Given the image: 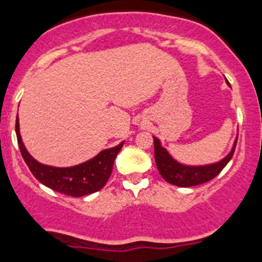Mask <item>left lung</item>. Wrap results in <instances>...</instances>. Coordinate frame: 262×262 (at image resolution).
I'll return each instance as SVG.
<instances>
[{"label": "left lung", "instance_id": "left-lung-1", "mask_svg": "<svg viewBox=\"0 0 262 262\" xmlns=\"http://www.w3.org/2000/svg\"><path fill=\"white\" fill-rule=\"evenodd\" d=\"M238 139V137H237ZM237 139L234 141L233 148L231 152L226 156L219 162L207 166H185L176 162L167 150L161 147L160 141L156 137H153V143H155V160L157 165L158 172L161 173L163 179L170 184L176 185L180 187H190L202 185L204 182L213 180L224 167L227 163L233 157L234 149H236Z\"/></svg>", "mask_w": 262, "mask_h": 262}]
</instances>
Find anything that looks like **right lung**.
Returning a JSON list of instances; mask_svg holds the SVG:
<instances>
[{"instance_id": "right-lung-1", "label": "right lung", "mask_w": 262, "mask_h": 262, "mask_svg": "<svg viewBox=\"0 0 262 262\" xmlns=\"http://www.w3.org/2000/svg\"><path fill=\"white\" fill-rule=\"evenodd\" d=\"M15 129H16L17 143L20 147L21 156L35 179H38L41 184L54 191L76 198L96 192L105 186L112 175L116 155L124 144V142H121L119 146L114 148L101 150L92 160L73 166V167H52V166L41 165L29 155L21 141L18 118L16 119Z\"/></svg>"}]
</instances>
